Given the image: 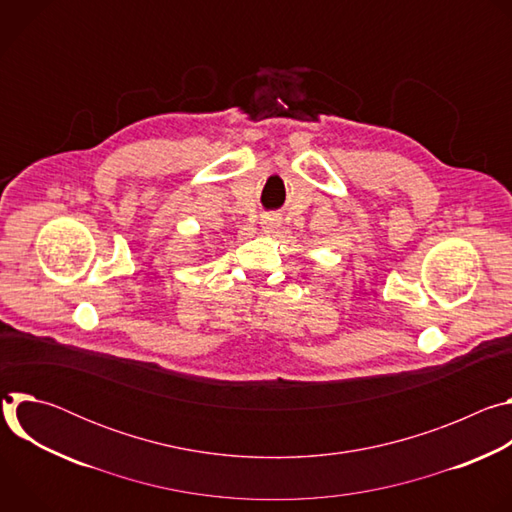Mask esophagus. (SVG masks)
I'll list each match as a JSON object with an SVG mask.
<instances>
[{
    "label": "esophagus",
    "instance_id": "34e87169",
    "mask_svg": "<svg viewBox=\"0 0 512 512\" xmlns=\"http://www.w3.org/2000/svg\"><path fill=\"white\" fill-rule=\"evenodd\" d=\"M261 227H263V231L273 233V231L279 227V216H277V214H265V216L261 218Z\"/></svg>",
    "mask_w": 512,
    "mask_h": 512
}]
</instances>
